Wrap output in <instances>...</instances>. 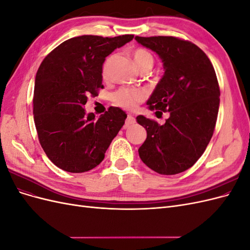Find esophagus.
<instances>
[{
  "label": "esophagus",
  "instance_id": "1",
  "mask_svg": "<svg viewBox=\"0 0 250 250\" xmlns=\"http://www.w3.org/2000/svg\"><path fill=\"white\" fill-rule=\"evenodd\" d=\"M135 123V118L131 115H128L126 120H125V127H128L130 125H133Z\"/></svg>",
  "mask_w": 250,
  "mask_h": 250
}]
</instances>
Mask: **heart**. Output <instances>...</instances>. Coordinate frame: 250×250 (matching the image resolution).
Masks as SVG:
<instances>
[{
    "label": "heart",
    "instance_id": "obj_1",
    "mask_svg": "<svg viewBox=\"0 0 250 250\" xmlns=\"http://www.w3.org/2000/svg\"><path fill=\"white\" fill-rule=\"evenodd\" d=\"M133 62L135 66L138 67L140 71L145 69H152L154 59L151 53L145 49L138 48L132 51L131 53ZM112 56H109L105 60L102 65V75L104 78H107L109 73V66L111 62ZM144 99V93L139 89H130V88H121L120 90L113 95V101L118 105V106L125 108V109H132L135 107L139 102Z\"/></svg>",
    "mask_w": 250,
    "mask_h": 250
}]
</instances>
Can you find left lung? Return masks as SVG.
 <instances>
[{"mask_svg":"<svg viewBox=\"0 0 250 250\" xmlns=\"http://www.w3.org/2000/svg\"><path fill=\"white\" fill-rule=\"evenodd\" d=\"M162 59L165 73L147 101L149 108L169 111L160 125L138 116L147 139L139 149L153 171L173 175L191 168L213 137L220 89L210 60L196 44L173 36H135Z\"/></svg>","mask_w":250,"mask_h":250,"instance_id":"1","label":"left lung"}]
</instances>
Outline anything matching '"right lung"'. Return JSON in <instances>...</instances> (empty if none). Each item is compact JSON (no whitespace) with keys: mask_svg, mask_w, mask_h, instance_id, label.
I'll return each instance as SVG.
<instances>
[{"mask_svg":"<svg viewBox=\"0 0 250 250\" xmlns=\"http://www.w3.org/2000/svg\"><path fill=\"white\" fill-rule=\"evenodd\" d=\"M133 35H82L60 43L36 73L33 115L41 145L58 168L82 173L97 167L125 123L126 112L111 106L98 119L85 113L87 96L103 88L102 65Z\"/></svg>","mask_w":250,"mask_h":250,"instance_id":"obj_1","label":"right lung"}]
</instances>
